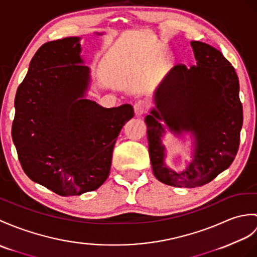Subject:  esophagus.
<instances>
[{
  "label": "esophagus",
  "mask_w": 257,
  "mask_h": 257,
  "mask_svg": "<svg viewBox=\"0 0 257 257\" xmlns=\"http://www.w3.org/2000/svg\"><path fill=\"white\" fill-rule=\"evenodd\" d=\"M134 109H135V114H136L137 116H141V115L145 114V112H147V110H148V105H147V103H146L145 100L140 99V100L136 101V103H135Z\"/></svg>",
  "instance_id": "1"
}]
</instances>
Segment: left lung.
Segmentation results:
<instances>
[{
  "label": "left lung",
  "mask_w": 257,
  "mask_h": 257,
  "mask_svg": "<svg viewBox=\"0 0 257 257\" xmlns=\"http://www.w3.org/2000/svg\"><path fill=\"white\" fill-rule=\"evenodd\" d=\"M196 65L173 67L154 93L156 108L146 117L153 174L175 187L194 188L211 182L233 162L240 145L243 108L234 68L216 48L190 43ZM194 137L193 161L182 172L164 163L165 127Z\"/></svg>",
  "instance_id": "8db88e82"
}]
</instances>
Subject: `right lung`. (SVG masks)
I'll return each mask as SVG.
<instances>
[{"label": "right lung", "mask_w": 257, "mask_h": 257, "mask_svg": "<svg viewBox=\"0 0 257 257\" xmlns=\"http://www.w3.org/2000/svg\"><path fill=\"white\" fill-rule=\"evenodd\" d=\"M81 51L79 37L44 44L15 96L12 137L22 168L60 196L103 185L117 137L134 117L129 104L104 108L85 98L91 76Z\"/></svg>", "instance_id": "right-lung-1"}]
</instances>
